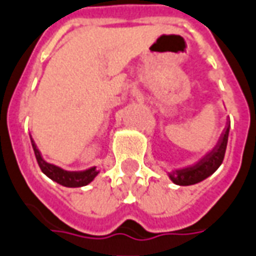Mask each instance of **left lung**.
<instances>
[{"mask_svg": "<svg viewBox=\"0 0 256 256\" xmlns=\"http://www.w3.org/2000/svg\"><path fill=\"white\" fill-rule=\"evenodd\" d=\"M229 128L230 124H228L222 136L219 139L218 144L215 146L211 153L206 154L200 162H197L196 166H190V168H184V170H179V171L170 174L172 182L180 184V186H189V184H194V183L204 180L206 178L216 171L224 158V152H226L228 138H229Z\"/></svg>", "mask_w": 256, "mask_h": 256, "instance_id": "8db88e82", "label": "left lung"}]
</instances>
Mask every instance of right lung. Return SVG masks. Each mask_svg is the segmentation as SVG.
<instances>
[{"instance_id": "obj_1", "label": "right lung", "mask_w": 256, "mask_h": 256, "mask_svg": "<svg viewBox=\"0 0 256 256\" xmlns=\"http://www.w3.org/2000/svg\"><path fill=\"white\" fill-rule=\"evenodd\" d=\"M32 148H34V154H36V158H37V162L41 171L44 172L45 175L48 178H50L52 180H55L56 183H59L62 186H66V188H81V186H86L88 183L94 180V178L98 175V171L94 168H90L86 171L81 172H68L62 170L59 166H54V164H50L41 157V154L38 152L36 143L32 139Z\"/></svg>"}]
</instances>
